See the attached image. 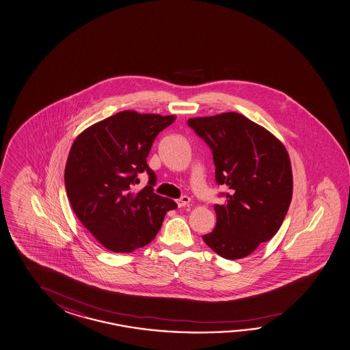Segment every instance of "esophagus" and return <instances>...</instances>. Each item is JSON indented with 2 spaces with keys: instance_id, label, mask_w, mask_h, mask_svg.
I'll return each mask as SVG.
<instances>
[{
  "instance_id": "1",
  "label": "esophagus",
  "mask_w": 350,
  "mask_h": 350,
  "mask_svg": "<svg viewBox=\"0 0 350 350\" xmlns=\"http://www.w3.org/2000/svg\"><path fill=\"white\" fill-rule=\"evenodd\" d=\"M189 203H191V198L187 197V196H183V197H180V198L177 200V204H178L179 208H183V206L189 204Z\"/></svg>"
}]
</instances>
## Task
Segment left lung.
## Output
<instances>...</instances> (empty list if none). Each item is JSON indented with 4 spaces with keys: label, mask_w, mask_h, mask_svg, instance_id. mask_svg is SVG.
<instances>
[{
    "label": "left lung",
    "mask_w": 350,
    "mask_h": 350,
    "mask_svg": "<svg viewBox=\"0 0 350 350\" xmlns=\"http://www.w3.org/2000/svg\"><path fill=\"white\" fill-rule=\"evenodd\" d=\"M211 147L215 180L229 189L214 205L215 229L205 244L228 260L246 258L269 241L284 223L292 199V170L284 146L238 112L188 120Z\"/></svg>",
    "instance_id": "left-lung-1"
}]
</instances>
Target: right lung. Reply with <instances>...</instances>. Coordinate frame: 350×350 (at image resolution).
<instances>
[{"label": "right lung", "mask_w": 350, "mask_h": 350, "mask_svg": "<svg viewBox=\"0 0 350 350\" xmlns=\"http://www.w3.org/2000/svg\"><path fill=\"white\" fill-rule=\"evenodd\" d=\"M176 116L121 111L88 127L75 139L66 161V196L75 215L107 250L131 252L151 243L165 213L177 208L153 191L156 174L147 156L159 132ZM149 185L133 192L137 174Z\"/></svg>", "instance_id": "1"}]
</instances>
